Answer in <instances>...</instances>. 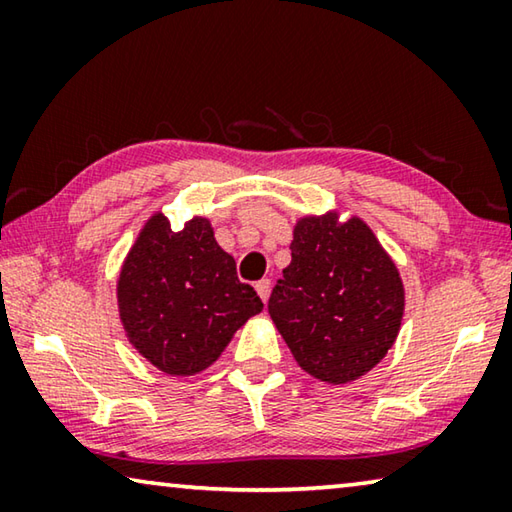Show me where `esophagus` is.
<instances>
[{
    "instance_id": "34e87169",
    "label": "esophagus",
    "mask_w": 512,
    "mask_h": 512,
    "mask_svg": "<svg viewBox=\"0 0 512 512\" xmlns=\"http://www.w3.org/2000/svg\"><path fill=\"white\" fill-rule=\"evenodd\" d=\"M255 289H257V296L262 298V302H266V300H268V293H271V282H268V280H259V282L255 284Z\"/></svg>"
}]
</instances>
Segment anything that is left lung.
Returning a JSON list of instances; mask_svg holds the SVG:
<instances>
[{
    "label": "left lung",
    "instance_id": "left-lung-1",
    "mask_svg": "<svg viewBox=\"0 0 512 512\" xmlns=\"http://www.w3.org/2000/svg\"><path fill=\"white\" fill-rule=\"evenodd\" d=\"M298 366L325 384H350L386 357L400 334L404 282L370 225L339 210L296 221L291 264L268 300Z\"/></svg>",
    "mask_w": 512,
    "mask_h": 512
}]
</instances>
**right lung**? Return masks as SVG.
I'll return each mask as SVG.
<instances>
[{
    "label": "right lung",
    "instance_id": "right-lung-1",
    "mask_svg": "<svg viewBox=\"0 0 512 512\" xmlns=\"http://www.w3.org/2000/svg\"><path fill=\"white\" fill-rule=\"evenodd\" d=\"M117 307L128 343L171 377L210 368L237 329L264 309L216 244L210 219L194 216L171 230L162 212L144 223L121 264Z\"/></svg>",
    "mask_w": 512,
    "mask_h": 512
}]
</instances>
